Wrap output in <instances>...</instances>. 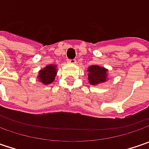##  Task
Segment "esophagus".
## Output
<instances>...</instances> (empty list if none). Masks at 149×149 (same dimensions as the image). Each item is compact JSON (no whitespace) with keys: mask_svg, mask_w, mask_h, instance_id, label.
Returning a JSON list of instances; mask_svg holds the SVG:
<instances>
[{"mask_svg":"<svg viewBox=\"0 0 149 149\" xmlns=\"http://www.w3.org/2000/svg\"><path fill=\"white\" fill-rule=\"evenodd\" d=\"M68 62H69V63H70V64H75V63H76V60H75V59H73V60H68Z\"/></svg>","mask_w":149,"mask_h":149,"instance_id":"34e87169","label":"esophagus"}]
</instances>
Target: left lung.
Returning <instances> with one entry per match:
<instances>
[{
  "label": "left lung",
  "instance_id": "left-lung-1",
  "mask_svg": "<svg viewBox=\"0 0 149 149\" xmlns=\"http://www.w3.org/2000/svg\"><path fill=\"white\" fill-rule=\"evenodd\" d=\"M88 79L90 84L95 85L98 84L103 83L106 81L107 77V70L104 67L98 65H92L88 69Z\"/></svg>",
  "mask_w": 149,
  "mask_h": 149
}]
</instances>
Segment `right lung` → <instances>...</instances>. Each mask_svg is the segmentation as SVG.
<instances>
[{"mask_svg":"<svg viewBox=\"0 0 149 149\" xmlns=\"http://www.w3.org/2000/svg\"><path fill=\"white\" fill-rule=\"evenodd\" d=\"M56 66L54 65H47L44 70H41L39 72V79L41 83L45 84H50L54 79L55 74H56Z\"/></svg>","mask_w":149,"mask_h":149,"instance_id":"add662e5","label":"right lung"}]
</instances>
